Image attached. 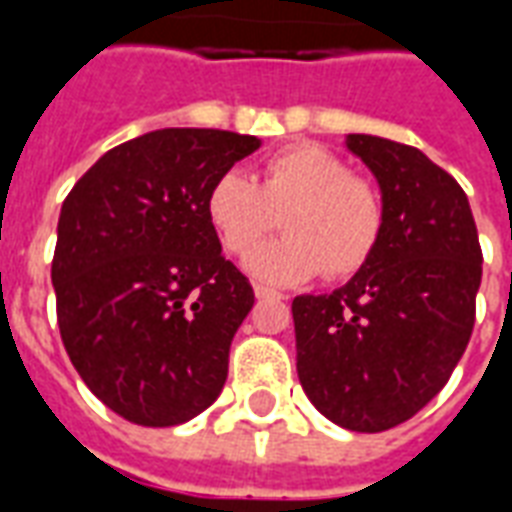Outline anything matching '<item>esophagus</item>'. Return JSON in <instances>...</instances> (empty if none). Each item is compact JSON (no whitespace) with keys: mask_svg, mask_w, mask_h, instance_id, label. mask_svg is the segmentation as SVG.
Here are the masks:
<instances>
[{"mask_svg":"<svg viewBox=\"0 0 512 512\" xmlns=\"http://www.w3.org/2000/svg\"><path fill=\"white\" fill-rule=\"evenodd\" d=\"M255 296L260 301H279V299H285L279 290H271V288H263V285H255Z\"/></svg>","mask_w":512,"mask_h":512,"instance_id":"1","label":"esophagus"}]
</instances>
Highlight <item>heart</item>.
<instances>
[{
	"instance_id": "1",
	"label": "heart",
	"mask_w": 512,
	"mask_h": 512,
	"mask_svg": "<svg viewBox=\"0 0 512 512\" xmlns=\"http://www.w3.org/2000/svg\"><path fill=\"white\" fill-rule=\"evenodd\" d=\"M285 212L286 238L254 246ZM205 216L227 255L246 257V271L268 285L307 279H343L373 257L384 233V200L362 175H354L329 147L299 142L277 150L260 167L257 183L230 169L213 180Z\"/></svg>"
}]
</instances>
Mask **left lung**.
<instances>
[{"label": "left lung", "mask_w": 512, "mask_h": 512, "mask_svg": "<svg viewBox=\"0 0 512 512\" xmlns=\"http://www.w3.org/2000/svg\"><path fill=\"white\" fill-rule=\"evenodd\" d=\"M384 200L378 249L343 288L293 299L296 370L340 428L381 433L428 406L474 329L483 252L458 180L422 150L345 136Z\"/></svg>", "instance_id": "obj_1"}]
</instances>
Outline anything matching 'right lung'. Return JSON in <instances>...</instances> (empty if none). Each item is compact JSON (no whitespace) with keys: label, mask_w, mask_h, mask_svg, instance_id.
I'll return each mask as SVG.
<instances>
[{"label":"right lung","mask_w":512,"mask_h":512,"mask_svg":"<svg viewBox=\"0 0 512 512\" xmlns=\"http://www.w3.org/2000/svg\"><path fill=\"white\" fill-rule=\"evenodd\" d=\"M260 147L219 128H161L112 147L76 180L51 282L62 345L104 406L169 428L211 406L255 290L224 260L205 197Z\"/></svg>","instance_id":"1"}]
</instances>
